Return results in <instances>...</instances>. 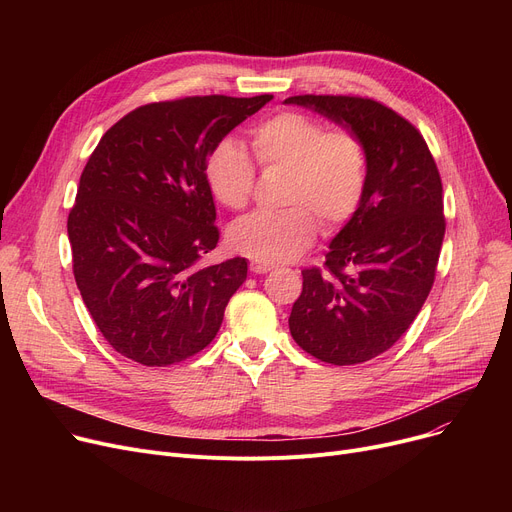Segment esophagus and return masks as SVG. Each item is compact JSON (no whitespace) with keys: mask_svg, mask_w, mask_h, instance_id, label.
Listing matches in <instances>:
<instances>
[{"mask_svg":"<svg viewBox=\"0 0 512 512\" xmlns=\"http://www.w3.org/2000/svg\"><path fill=\"white\" fill-rule=\"evenodd\" d=\"M272 270H274V265H270V263L251 261V272L253 274H267V272H272Z\"/></svg>","mask_w":512,"mask_h":512,"instance_id":"obj_1","label":"esophagus"}]
</instances>
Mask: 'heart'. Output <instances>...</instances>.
Listing matches in <instances>:
<instances>
[{
    "mask_svg": "<svg viewBox=\"0 0 512 512\" xmlns=\"http://www.w3.org/2000/svg\"><path fill=\"white\" fill-rule=\"evenodd\" d=\"M253 151L265 170H286L282 211H257L228 230L230 247L259 263H282L311 247L318 218L326 232L357 213L367 186V151L355 132L328 130L301 112H282L253 130ZM209 191L228 209L253 195L255 166L240 143L224 139L207 157Z\"/></svg>",
    "mask_w": 512,
    "mask_h": 512,
    "instance_id": "b5f03b06",
    "label": "heart"
}]
</instances>
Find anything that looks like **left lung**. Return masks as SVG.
<instances>
[{
    "instance_id": "obj_1",
    "label": "left lung",
    "mask_w": 512,
    "mask_h": 512,
    "mask_svg": "<svg viewBox=\"0 0 512 512\" xmlns=\"http://www.w3.org/2000/svg\"><path fill=\"white\" fill-rule=\"evenodd\" d=\"M286 103L355 132L367 151L363 201L332 238L324 270H303L288 317L294 342L315 359L365 363L409 330L434 286L446 230L440 172L421 132L380 101L297 95Z\"/></svg>"
}]
</instances>
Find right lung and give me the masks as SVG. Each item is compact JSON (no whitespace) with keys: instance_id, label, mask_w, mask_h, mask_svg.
Instances as JSON below:
<instances>
[{"instance_id":"obj_1","label":"right lung","mask_w":512,"mask_h":512,"mask_svg":"<svg viewBox=\"0 0 512 512\" xmlns=\"http://www.w3.org/2000/svg\"><path fill=\"white\" fill-rule=\"evenodd\" d=\"M270 99L147 103L91 153L68 215L72 272L99 332L126 359L174 365L218 334L247 259L199 265L220 240L205 164Z\"/></svg>"}]
</instances>
